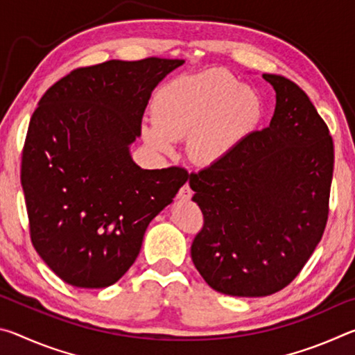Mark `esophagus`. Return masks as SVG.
I'll use <instances>...</instances> for the list:
<instances>
[{
	"label": "esophagus",
	"mask_w": 355,
	"mask_h": 355,
	"mask_svg": "<svg viewBox=\"0 0 355 355\" xmlns=\"http://www.w3.org/2000/svg\"><path fill=\"white\" fill-rule=\"evenodd\" d=\"M177 197H178L180 200H189L191 199V197H192V189H191L189 183H184L182 188H180Z\"/></svg>",
	"instance_id": "34e87169"
}]
</instances>
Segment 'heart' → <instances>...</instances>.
Returning a JSON list of instances; mask_svg holds the SVG:
<instances>
[{"instance_id":"1","label":"heart","mask_w":355,"mask_h":355,"mask_svg":"<svg viewBox=\"0 0 355 355\" xmlns=\"http://www.w3.org/2000/svg\"><path fill=\"white\" fill-rule=\"evenodd\" d=\"M263 105L258 95L220 70L178 78L155 101V125L142 136L156 152L169 155L173 141L189 136L192 161L214 166L227 161L260 127Z\"/></svg>"}]
</instances>
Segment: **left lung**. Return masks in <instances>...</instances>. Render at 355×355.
Masks as SVG:
<instances>
[{"mask_svg": "<svg viewBox=\"0 0 355 355\" xmlns=\"http://www.w3.org/2000/svg\"><path fill=\"white\" fill-rule=\"evenodd\" d=\"M263 78L275 91L269 127L189 177L203 213L192 261L213 290L238 297L269 296L300 272L326 228L334 173L332 137L307 94Z\"/></svg>", "mask_w": 355, "mask_h": 355, "instance_id": "obj_1", "label": "left lung"}]
</instances>
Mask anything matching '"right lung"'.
Returning <instances> with one entry per match:
<instances>
[{
	"instance_id": "right-lung-1",
	"label": "right lung",
	"mask_w": 355,
	"mask_h": 355,
	"mask_svg": "<svg viewBox=\"0 0 355 355\" xmlns=\"http://www.w3.org/2000/svg\"><path fill=\"white\" fill-rule=\"evenodd\" d=\"M183 59L107 61L48 89L21 156L34 249L65 284L106 288L139 255L144 233L189 173L142 169L130 153L153 89Z\"/></svg>"
}]
</instances>
